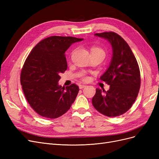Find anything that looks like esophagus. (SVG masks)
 Instances as JSON below:
<instances>
[{"label": "esophagus", "mask_w": 159, "mask_h": 159, "mask_svg": "<svg viewBox=\"0 0 159 159\" xmlns=\"http://www.w3.org/2000/svg\"><path fill=\"white\" fill-rule=\"evenodd\" d=\"M85 87H86L85 85H81V84H80V85H79L80 89H83V88H85Z\"/></svg>", "instance_id": "esophagus-1"}]
</instances>
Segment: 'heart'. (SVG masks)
<instances>
[{"mask_svg":"<svg viewBox=\"0 0 159 159\" xmlns=\"http://www.w3.org/2000/svg\"><path fill=\"white\" fill-rule=\"evenodd\" d=\"M90 51H91V54H98V55H102V56H103V57H105V51L98 46H91L90 48ZM81 79H82L84 81H88L89 80V77L85 74H82L81 75Z\"/></svg>","mask_w":159,"mask_h":159,"instance_id":"1","label":"heart"}]
</instances>
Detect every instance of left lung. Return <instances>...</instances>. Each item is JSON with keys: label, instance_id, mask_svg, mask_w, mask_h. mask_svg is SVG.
Masks as SVG:
<instances>
[{"label": "left lung", "instance_id": "1", "mask_svg": "<svg viewBox=\"0 0 159 159\" xmlns=\"http://www.w3.org/2000/svg\"><path fill=\"white\" fill-rule=\"evenodd\" d=\"M107 39L112 46L110 66L100 80L110 85L108 91L96 89L92 104L99 113L110 117L126 113L135 101L141 86L137 61L127 42L113 32L95 34Z\"/></svg>", "mask_w": 159, "mask_h": 159}]
</instances>
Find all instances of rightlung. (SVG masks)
I'll return each mask as SVG.
<instances>
[{"label": "right lung", "mask_w": 159, "mask_h": 159, "mask_svg": "<svg viewBox=\"0 0 159 159\" xmlns=\"http://www.w3.org/2000/svg\"><path fill=\"white\" fill-rule=\"evenodd\" d=\"M83 38L53 36L34 47L21 70L24 94L34 111L44 118L56 119L70 109L79 92L75 84L61 88V77L68 68L64 53Z\"/></svg>", "instance_id": "1"}]
</instances>
